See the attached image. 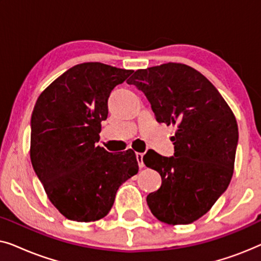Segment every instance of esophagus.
Returning a JSON list of instances; mask_svg holds the SVG:
<instances>
[{
	"mask_svg": "<svg viewBox=\"0 0 261 261\" xmlns=\"http://www.w3.org/2000/svg\"><path fill=\"white\" fill-rule=\"evenodd\" d=\"M137 160H138V164H139V167H140V169H142V167L145 166V164H144V153H137Z\"/></svg>",
	"mask_w": 261,
	"mask_h": 261,
	"instance_id": "1",
	"label": "esophagus"
}]
</instances>
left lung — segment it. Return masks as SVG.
Wrapping results in <instances>:
<instances>
[{
	"instance_id": "8db88e82",
	"label": "left lung",
	"mask_w": 261,
	"mask_h": 261,
	"mask_svg": "<svg viewBox=\"0 0 261 261\" xmlns=\"http://www.w3.org/2000/svg\"><path fill=\"white\" fill-rule=\"evenodd\" d=\"M134 84L151 103L159 123L176 128L174 155H144L162 176L147 196L153 215L164 223L189 224L202 217L227 190L234 172L239 129L233 112L217 89L197 70L180 63L137 70Z\"/></svg>"
}]
</instances>
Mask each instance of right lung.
<instances>
[{"instance_id":"obj_1","label":"right lung","mask_w":261,"mask_h":261,"mask_svg":"<svg viewBox=\"0 0 261 261\" xmlns=\"http://www.w3.org/2000/svg\"><path fill=\"white\" fill-rule=\"evenodd\" d=\"M133 70L78 64L41 92L31 120V162L53 205L77 222L101 220L120 185L138 173L134 151L109 153L96 142L108 97Z\"/></svg>"}]
</instances>
